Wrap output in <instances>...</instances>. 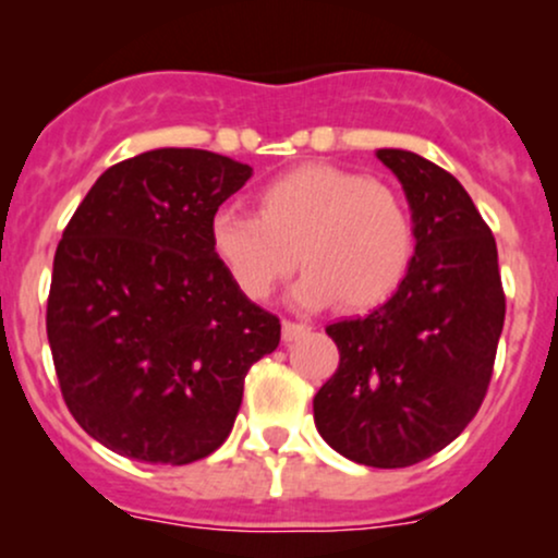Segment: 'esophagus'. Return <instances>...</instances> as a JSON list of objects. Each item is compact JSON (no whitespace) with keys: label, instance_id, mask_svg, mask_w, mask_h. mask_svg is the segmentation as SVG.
<instances>
[{"label":"esophagus","instance_id":"obj_1","mask_svg":"<svg viewBox=\"0 0 558 558\" xmlns=\"http://www.w3.org/2000/svg\"><path fill=\"white\" fill-rule=\"evenodd\" d=\"M310 330H312L310 325H304V323H291V319H286V323H283V341H286V343L299 341V338H304Z\"/></svg>","mask_w":558,"mask_h":558}]
</instances>
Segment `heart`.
<instances>
[{
  "instance_id": "b5f03b06",
  "label": "heart",
  "mask_w": 558,
  "mask_h": 558,
  "mask_svg": "<svg viewBox=\"0 0 558 558\" xmlns=\"http://www.w3.org/2000/svg\"><path fill=\"white\" fill-rule=\"evenodd\" d=\"M259 215L222 207L209 220L217 262L248 299H267L299 262L301 306L383 304L412 265L414 228L401 196L336 165H301L257 194Z\"/></svg>"
}]
</instances>
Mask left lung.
<instances>
[{
    "label": "left lung",
    "mask_w": 558,
    "mask_h": 558,
    "mask_svg": "<svg viewBox=\"0 0 558 558\" xmlns=\"http://www.w3.org/2000/svg\"><path fill=\"white\" fill-rule=\"evenodd\" d=\"M375 157L407 194L414 257L386 304L325 328L341 362L317 390L315 425L351 462L396 470L438 453L477 414L506 299L496 239L464 185L414 151Z\"/></svg>",
    "instance_id": "left-lung-1"
}]
</instances>
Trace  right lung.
<instances>
[{
	"instance_id": "add662e5",
	"label": "right lung",
	"mask_w": 558,
	"mask_h": 558,
	"mask_svg": "<svg viewBox=\"0 0 558 558\" xmlns=\"http://www.w3.org/2000/svg\"><path fill=\"white\" fill-rule=\"evenodd\" d=\"M252 178L204 149L112 165L62 233L47 336L75 422L120 457L191 464L233 430L248 367L280 319L220 265L209 220Z\"/></svg>"
}]
</instances>
